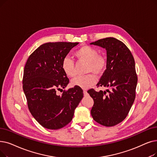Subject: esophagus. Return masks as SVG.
I'll return each mask as SVG.
<instances>
[{
    "label": "esophagus",
    "mask_w": 157,
    "mask_h": 157,
    "mask_svg": "<svg viewBox=\"0 0 157 157\" xmlns=\"http://www.w3.org/2000/svg\"><path fill=\"white\" fill-rule=\"evenodd\" d=\"M83 94H84V95H86V94H87V92H86V90H83Z\"/></svg>",
    "instance_id": "1"
}]
</instances>
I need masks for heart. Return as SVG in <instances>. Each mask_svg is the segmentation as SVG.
I'll return each mask as SVG.
<instances>
[{
    "mask_svg": "<svg viewBox=\"0 0 157 157\" xmlns=\"http://www.w3.org/2000/svg\"><path fill=\"white\" fill-rule=\"evenodd\" d=\"M74 55L78 61L87 62L86 72H93L97 75L103 74L106 68V58L99 54L98 51L93 47L83 45L74 52ZM62 69L67 76L72 78L76 74L73 60L68 56L65 57L62 62ZM97 81V78L93 74L74 78L71 81L73 86H78L88 89L92 86Z\"/></svg>",
    "mask_w": 157,
    "mask_h": 157,
    "instance_id": "b5f03b06",
    "label": "heart"
}]
</instances>
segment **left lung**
I'll use <instances>...</instances> for the list:
<instances>
[{
  "mask_svg": "<svg viewBox=\"0 0 157 157\" xmlns=\"http://www.w3.org/2000/svg\"><path fill=\"white\" fill-rule=\"evenodd\" d=\"M90 44L106 50L107 65L98 86L110 87L111 90L88 93L94 103L90 111L95 121L105 126H113L128 115L135 98L137 76L133 56L127 46L112 37L98 40Z\"/></svg>",
  "mask_w": 157,
  "mask_h": 157,
  "instance_id": "obj_1",
  "label": "left lung"
}]
</instances>
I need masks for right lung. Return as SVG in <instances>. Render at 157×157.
<instances>
[{
	"label": "right lung",
	"instance_id": "add662e5",
	"mask_svg": "<svg viewBox=\"0 0 157 157\" xmlns=\"http://www.w3.org/2000/svg\"><path fill=\"white\" fill-rule=\"evenodd\" d=\"M79 43L49 42L41 45L28 58L23 76V90L28 108L36 121L49 129H58L72 121L83 97L78 86L63 90L69 79L62 69L67 54Z\"/></svg>",
	"mask_w": 157,
	"mask_h": 157
}]
</instances>
